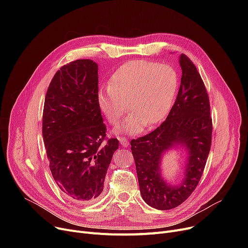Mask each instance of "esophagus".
<instances>
[{"instance_id": "esophagus-1", "label": "esophagus", "mask_w": 248, "mask_h": 248, "mask_svg": "<svg viewBox=\"0 0 248 248\" xmlns=\"http://www.w3.org/2000/svg\"><path fill=\"white\" fill-rule=\"evenodd\" d=\"M119 140H120L121 145H122L123 147H127V146H128V140H127V139H125V138H120Z\"/></svg>"}]
</instances>
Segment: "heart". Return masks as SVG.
<instances>
[{
	"label": "heart",
	"instance_id": "b5f03b06",
	"mask_svg": "<svg viewBox=\"0 0 248 248\" xmlns=\"http://www.w3.org/2000/svg\"><path fill=\"white\" fill-rule=\"evenodd\" d=\"M179 88V76L171 65L129 61L117 69L108 86L99 88L97 102L111 124H116L128 108L132 109L117 132L135 135L161 123L171 110Z\"/></svg>",
	"mask_w": 248,
	"mask_h": 248
}]
</instances>
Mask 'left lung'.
Listing matches in <instances>:
<instances>
[{
	"instance_id": "8db88e82",
	"label": "left lung",
	"mask_w": 248,
	"mask_h": 248,
	"mask_svg": "<svg viewBox=\"0 0 248 248\" xmlns=\"http://www.w3.org/2000/svg\"><path fill=\"white\" fill-rule=\"evenodd\" d=\"M181 85L165 122L150 134L131 140L140 195L159 210H170L188 199L203 175L212 140L210 102L205 84L194 63L180 55ZM176 145L189 153L186 176L179 186H168L160 176L162 154Z\"/></svg>"
}]
</instances>
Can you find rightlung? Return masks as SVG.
<instances>
[{"label":"right lung","instance_id":"1","mask_svg":"<svg viewBox=\"0 0 248 248\" xmlns=\"http://www.w3.org/2000/svg\"><path fill=\"white\" fill-rule=\"evenodd\" d=\"M97 93V64L78 59L55 73L44 102L42 135L50 171L60 190L80 203L98 198L119 148L117 139L106 137Z\"/></svg>","mask_w":248,"mask_h":248}]
</instances>
